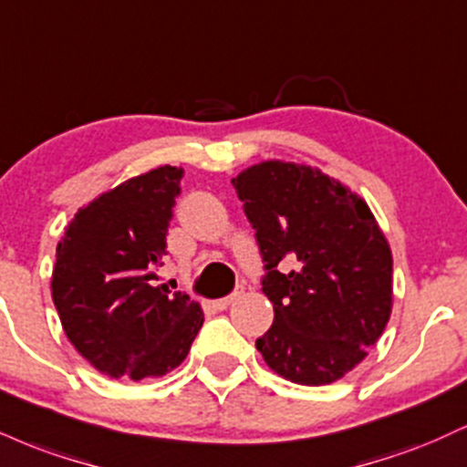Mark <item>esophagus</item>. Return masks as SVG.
Masks as SVG:
<instances>
[{"instance_id":"obj_1","label":"esophagus","mask_w":467,"mask_h":467,"mask_svg":"<svg viewBox=\"0 0 467 467\" xmlns=\"http://www.w3.org/2000/svg\"><path fill=\"white\" fill-rule=\"evenodd\" d=\"M241 294H244V287H237V291H234V294H230L226 297H219V300H213V308H215V311H226V308L233 305V302L237 300Z\"/></svg>"}]
</instances>
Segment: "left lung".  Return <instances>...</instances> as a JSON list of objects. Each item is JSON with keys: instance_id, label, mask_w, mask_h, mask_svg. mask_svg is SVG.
<instances>
[{"instance_id": "1", "label": "left lung", "mask_w": 467, "mask_h": 467, "mask_svg": "<svg viewBox=\"0 0 467 467\" xmlns=\"http://www.w3.org/2000/svg\"><path fill=\"white\" fill-rule=\"evenodd\" d=\"M265 263L274 324L256 348L297 385H330L368 357L391 316L394 258L350 189L308 165L263 161L233 178ZM292 256L295 269L279 272Z\"/></svg>"}]
</instances>
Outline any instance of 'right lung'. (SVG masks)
Returning a JSON list of instances; mask_svg holds the SVG:
<instances>
[{"instance_id": "right-lung-1", "label": "right lung", "mask_w": 467, "mask_h": 467, "mask_svg": "<svg viewBox=\"0 0 467 467\" xmlns=\"http://www.w3.org/2000/svg\"><path fill=\"white\" fill-rule=\"evenodd\" d=\"M182 173L156 167L106 191L76 213L56 248L52 297L67 339L110 379L171 372L204 324L187 294L151 285Z\"/></svg>"}]
</instances>
